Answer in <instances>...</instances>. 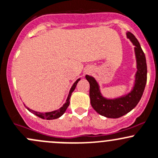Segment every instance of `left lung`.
Masks as SVG:
<instances>
[{
    "label": "left lung",
    "mask_w": 158,
    "mask_h": 158,
    "mask_svg": "<svg viewBox=\"0 0 158 158\" xmlns=\"http://www.w3.org/2000/svg\"><path fill=\"white\" fill-rule=\"evenodd\" d=\"M126 35L135 46V54L137 63V71L131 90L128 94L119 97L106 98L102 95L100 85L96 79L92 76H85L90 84L91 106L97 113L106 118H119L132 110L141 100L147 82V64L144 53L135 36L130 32H128Z\"/></svg>",
    "instance_id": "left-lung-1"
}]
</instances>
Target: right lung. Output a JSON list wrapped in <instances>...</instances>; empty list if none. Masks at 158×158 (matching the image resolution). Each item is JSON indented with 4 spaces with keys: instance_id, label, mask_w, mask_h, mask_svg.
Instances as JSON below:
<instances>
[{
    "instance_id": "add662e5",
    "label": "right lung",
    "mask_w": 158,
    "mask_h": 158,
    "mask_svg": "<svg viewBox=\"0 0 158 158\" xmlns=\"http://www.w3.org/2000/svg\"><path fill=\"white\" fill-rule=\"evenodd\" d=\"M80 80H81V78H78L77 81H75V82L74 83V84H73L72 87H71V90H70V91H69V94H68V96L67 97V100H66V102L64 103V105H63L61 108L58 109V110H54V111H52V112H46V113H40V112L34 111V110H31V109L28 108V107H27V110H28L30 112H31L32 113H33L34 115H37L38 117H40V118H43V119L52 120V119H55V118H59V117H61V115L65 113L66 110H67L68 106H69L70 98H71V94H72L73 91L74 90V89H75L76 86H77V83H78V81H80Z\"/></svg>"
}]
</instances>
